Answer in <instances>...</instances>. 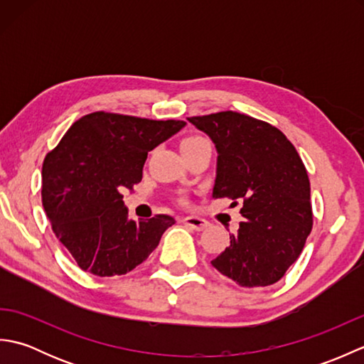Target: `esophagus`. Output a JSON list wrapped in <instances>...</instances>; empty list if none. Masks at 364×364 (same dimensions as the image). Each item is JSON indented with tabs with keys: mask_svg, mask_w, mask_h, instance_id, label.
<instances>
[{
	"mask_svg": "<svg viewBox=\"0 0 364 364\" xmlns=\"http://www.w3.org/2000/svg\"><path fill=\"white\" fill-rule=\"evenodd\" d=\"M183 222L196 231H202V230L210 227V222H208L206 219H202V218H196V215H188V218L183 219Z\"/></svg>",
	"mask_w": 364,
	"mask_h": 364,
	"instance_id": "34e87169",
	"label": "esophagus"
}]
</instances>
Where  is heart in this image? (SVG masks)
I'll list each match as a JSON object with an SVG mask.
<instances>
[{"label":"heart","instance_id":"b5f03b06","mask_svg":"<svg viewBox=\"0 0 364 364\" xmlns=\"http://www.w3.org/2000/svg\"><path fill=\"white\" fill-rule=\"evenodd\" d=\"M202 141H205L203 137H198V136H192V137H188V139H184L183 141V144H181V146H184V145H192V144H197V142H202Z\"/></svg>","mask_w":364,"mask_h":364}]
</instances>
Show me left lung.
<instances>
[{
  "mask_svg": "<svg viewBox=\"0 0 364 364\" xmlns=\"http://www.w3.org/2000/svg\"><path fill=\"white\" fill-rule=\"evenodd\" d=\"M188 120L211 137L219 154L213 198L242 202L244 220L211 264L245 288L277 283L313 228L310 180L296 146L278 128L245 114Z\"/></svg>",
  "mask_w": 364,
  "mask_h": 364,
  "instance_id": "8db88e82",
  "label": "left lung"
}]
</instances>
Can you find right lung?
I'll use <instances>...</instances> for the list:
<instances>
[{
    "instance_id": "1",
    "label": "right lung",
    "mask_w": 364,
    "mask_h": 364,
    "mask_svg": "<svg viewBox=\"0 0 364 364\" xmlns=\"http://www.w3.org/2000/svg\"><path fill=\"white\" fill-rule=\"evenodd\" d=\"M186 122L92 112L76 120L42 167V203L54 235L78 266L97 277L123 275L156 249L175 219L131 220L122 192L142 180L154 146Z\"/></svg>"
}]
</instances>
